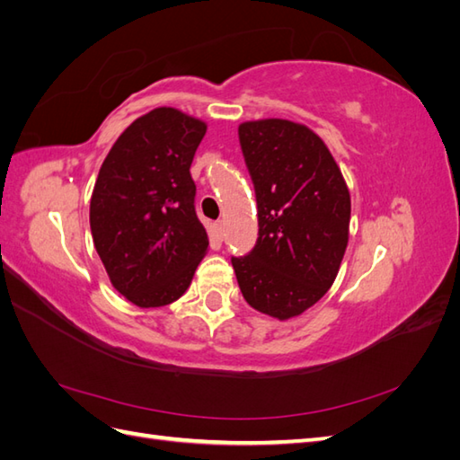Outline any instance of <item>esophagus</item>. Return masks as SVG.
I'll use <instances>...</instances> for the list:
<instances>
[{
    "label": "esophagus",
    "instance_id": "1",
    "mask_svg": "<svg viewBox=\"0 0 460 460\" xmlns=\"http://www.w3.org/2000/svg\"><path fill=\"white\" fill-rule=\"evenodd\" d=\"M215 232H217L218 238H222V235H225V222L217 220V222H215Z\"/></svg>",
    "mask_w": 460,
    "mask_h": 460
}]
</instances>
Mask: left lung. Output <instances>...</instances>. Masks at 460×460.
<instances>
[{
  "label": "left lung",
  "mask_w": 460,
  "mask_h": 460,
  "mask_svg": "<svg viewBox=\"0 0 460 460\" xmlns=\"http://www.w3.org/2000/svg\"><path fill=\"white\" fill-rule=\"evenodd\" d=\"M238 134L255 186L259 238L252 253L232 257V267L253 309L288 320L336 280L349 240V190L326 144L303 124L252 120Z\"/></svg>",
  "instance_id": "8db88e82"
}]
</instances>
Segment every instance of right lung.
Segmentation results:
<instances>
[{
    "label": "right lung",
    "mask_w": 460,
    "mask_h": 460,
    "mask_svg": "<svg viewBox=\"0 0 460 460\" xmlns=\"http://www.w3.org/2000/svg\"><path fill=\"white\" fill-rule=\"evenodd\" d=\"M205 132L203 120L157 107L119 136L97 174L93 245L111 284L142 309L184 296L207 253L190 174Z\"/></svg>",
    "instance_id": "add662e5"
}]
</instances>
